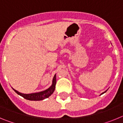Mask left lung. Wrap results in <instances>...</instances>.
Here are the masks:
<instances>
[{"mask_svg": "<svg viewBox=\"0 0 123 123\" xmlns=\"http://www.w3.org/2000/svg\"><path fill=\"white\" fill-rule=\"evenodd\" d=\"M106 91H105V92H106ZM105 92H104V93H105ZM104 93H102V94H104Z\"/></svg>", "mask_w": 123, "mask_h": 123, "instance_id": "8db88e82", "label": "left lung"}]
</instances>
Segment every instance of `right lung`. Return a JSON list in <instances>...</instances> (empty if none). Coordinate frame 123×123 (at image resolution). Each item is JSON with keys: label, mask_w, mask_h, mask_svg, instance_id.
Masks as SVG:
<instances>
[{"label": "right lung", "mask_w": 123, "mask_h": 123, "mask_svg": "<svg viewBox=\"0 0 123 123\" xmlns=\"http://www.w3.org/2000/svg\"><path fill=\"white\" fill-rule=\"evenodd\" d=\"M56 75H55L54 79H53V83L52 85L48 89L45 90L42 92H37V93H33V94H24L22 93L18 92L16 90L13 89L17 94L18 95H21L25 99L29 100H34V101H38V100H42L45 99V98H48L50 96L53 92H54L55 89V86H56Z\"/></svg>", "instance_id": "obj_1"}]
</instances>
